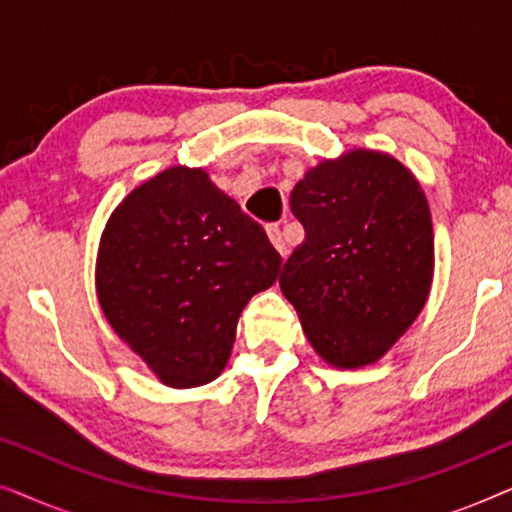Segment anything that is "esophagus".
Listing matches in <instances>:
<instances>
[{"mask_svg": "<svg viewBox=\"0 0 512 512\" xmlns=\"http://www.w3.org/2000/svg\"><path fill=\"white\" fill-rule=\"evenodd\" d=\"M265 230H268V237H270V242H272V244H275V249L279 251V254H282V256H286V244H284L282 230H279V226H277V223H270V226H268V228H265Z\"/></svg>", "mask_w": 512, "mask_h": 512, "instance_id": "esophagus-1", "label": "esophagus"}]
</instances>
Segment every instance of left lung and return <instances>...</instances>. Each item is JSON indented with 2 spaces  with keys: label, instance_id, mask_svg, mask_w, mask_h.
Here are the masks:
<instances>
[{
  "label": "left lung",
  "instance_id": "left-lung-1",
  "mask_svg": "<svg viewBox=\"0 0 512 512\" xmlns=\"http://www.w3.org/2000/svg\"><path fill=\"white\" fill-rule=\"evenodd\" d=\"M305 240L279 286L321 359L375 363L422 312L433 277V228L422 186L396 158L352 151L324 160L291 193Z\"/></svg>",
  "mask_w": 512,
  "mask_h": 512
}]
</instances>
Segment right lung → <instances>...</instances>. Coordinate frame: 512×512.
Instances as JSON below:
<instances>
[{"label": "right lung", "instance_id": "add662e5", "mask_svg": "<svg viewBox=\"0 0 512 512\" xmlns=\"http://www.w3.org/2000/svg\"><path fill=\"white\" fill-rule=\"evenodd\" d=\"M282 256L261 223L209 181L170 167L104 228L97 298L111 328L167 387H200L228 363L237 319L275 284Z\"/></svg>", "mask_w": 512, "mask_h": 512}]
</instances>
